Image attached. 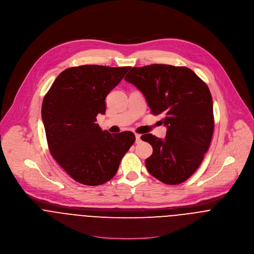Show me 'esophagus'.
I'll list each match as a JSON object with an SVG mask.
<instances>
[{"label": "esophagus", "instance_id": "esophagus-1", "mask_svg": "<svg viewBox=\"0 0 254 254\" xmlns=\"http://www.w3.org/2000/svg\"><path fill=\"white\" fill-rule=\"evenodd\" d=\"M135 137H136V143H140V142H141V135L136 134Z\"/></svg>", "mask_w": 254, "mask_h": 254}]
</instances>
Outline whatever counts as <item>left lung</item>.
<instances>
[{
  "instance_id": "8db88e82",
  "label": "left lung",
  "mask_w": 254,
  "mask_h": 254,
  "mask_svg": "<svg viewBox=\"0 0 254 254\" xmlns=\"http://www.w3.org/2000/svg\"><path fill=\"white\" fill-rule=\"evenodd\" d=\"M124 79L144 95L153 114L164 115V139L151 134L141 137L152 146L145 159L148 173L168 185L186 181L200 165L213 134L208 87L191 69L167 64L133 67Z\"/></svg>"
}]
</instances>
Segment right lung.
<instances>
[{"label":"right lung","instance_id":"1","mask_svg":"<svg viewBox=\"0 0 254 254\" xmlns=\"http://www.w3.org/2000/svg\"><path fill=\"white\" fill-rule=\"evenodd\" d=\"M131 67L82 65L61 73L44 98L42 120L50 151L75 181L98 186L117 172L136 138L110 134L96 123L106 98Z\"/></svg>","mask_w":254,"mask_h":254}]
</instances>
